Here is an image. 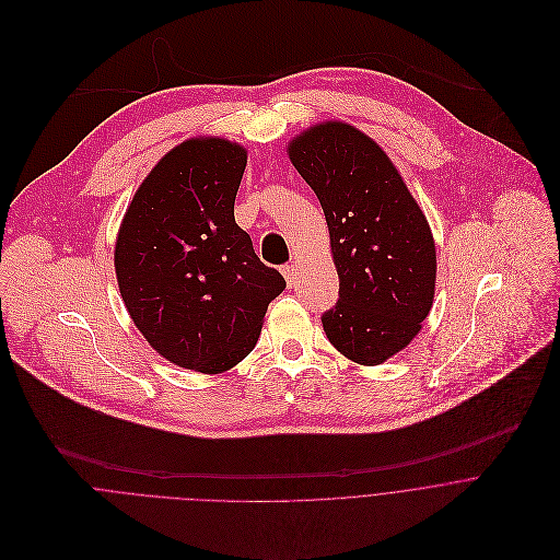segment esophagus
Masks as SVG:
<instances>
[{"mask_svg": "<svg viewBox=\"0 0 560 560\" xmlns=\"http://www.w3.org/2000/svg\"><path fill=\"white\" fill-rule=\"evenodd\" d=\"M282 276H284V280H287L289 287L295 284V267H293V265H284V267H282Z\"/></svg>", "mask_w": 560, "mask_h": 560, "instance_id": "34e87169", "label": "esophagus"}]
</instances>
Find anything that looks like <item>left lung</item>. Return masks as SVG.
Returning <instances> with one entry per match:
<instances>
[{
  "mask_svg": "<svg viewBox=\"0 0 560 560\" xmlns=\"http://www.w3.org/2000/svg\"><path fill=\"white\" fill-rule=\"evenodd\" d=\"M289 159L324 209L340 276V298L322 315L326 338L358 364H382L410 345L432 306L428 220L386 152L349 124L308 128Z\"/></svg>",
  "mask_w": 560,
  "mask_h": 560,
  "instance_id": "obj_1",
  "label": "left lung"
}]
</instances>
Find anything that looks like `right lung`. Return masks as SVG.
Segmentation results:
<instances>
[{
	"instance_id": "obj_1",
	"label": "right lung",
	"mask_w": 560,
	"mask_h": 560,
	"mask_svg": "<svg viewBox=\"0 0 560 560\" xmlns=\"http://www.w3.org/2000/svg\"><path fill=\"white\" fill-rule=\"evenodd\" d=\"M245 148L191 139L167 152L137 189L119 230L115 269L137 328L165 360L222 373L256 347L287 282L236 225Z\"/></svg>"
}]
</instances>
